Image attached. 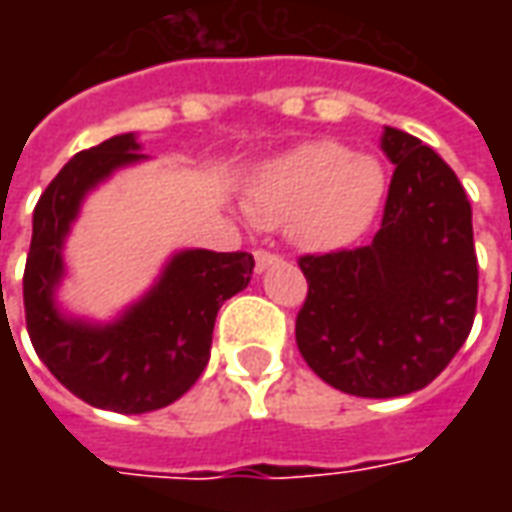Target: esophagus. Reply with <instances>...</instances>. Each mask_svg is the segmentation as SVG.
<instances>
[{
	"mask_svg": "<svg viewBox=\"0 0 512 512\" xmlns=\"http://www.w3.org/2000/svg\"><path fill=\"white\" fill-rule=\"evenodd\" d=\"M282 257L277 255V252H271V249H257L255 252V266L257 271H266L268 266H274V263H279Z\"/></svg>",
	"mask_w": 512,
	"mask_h": 512,
	"instance_id": "1",
	"label": "esophagus"
}]
</instances>
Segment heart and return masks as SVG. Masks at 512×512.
Here are the masks:
<instances>
[{
	"mask_svg": "<svg viewBox=\"0 0 512 512\" xmlns=\"http://www.w3.org/2000/svg\"><path fill=\"white\" fill-rule=\"evenodd\" d=\"M386 194V172L373 156L318 139L268 161L249 183L246 213L260 227L288 224L307 249H337L367 230Z\"/></svg>",
	"mask_w": 512,
	"mask_h": 512,
	"instance_id": "1",
	"label": "heart"
}]
</instances>
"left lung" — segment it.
Returning <instances> with one entry per match:
<instances>
[{
  "label": "left lung",
  "mask_w": 512,
  "mask_h": 512,
  "mask_svg": "<svg viewBox=\"0 0 512 512\" xmlns=\"http://www.w3.org/2000/svg\"><path fill=\"white\" fill-rule=\"evenodd\" d=\"M395 172L376 238L301 255L307 299L296 345L315 376L345 395L400 397L428 386L472 332L477 252L472 205L444 158L386 128Z\"/></svg>",
  "instance_id": "left-lung-1"
}]
</instances>
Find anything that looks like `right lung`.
Masks as SVG:
<instances>
[{
    "instance_id": "obj_1",
    "label": "right lung",
    "mask_w": 512,
    "mask_h": 512,
    "mask_svg": "<svg viewBox=\"0 0 512 512\" xmlns=\"http://www.w3.org/2000/svg\"><path fill=\"white\" fill-rule=\"evenodd\" d=\"M134 134L82 150L40 194L24 268V315L40 362L84 403L120 414L169 406L211 359L216 312L244 290L255 268L249 252L191 249L178 255L145 301L112 326L65 321L51 290L60 282L62 238L84 191L136 158Z\"/></svg>"
}]
</instances>
